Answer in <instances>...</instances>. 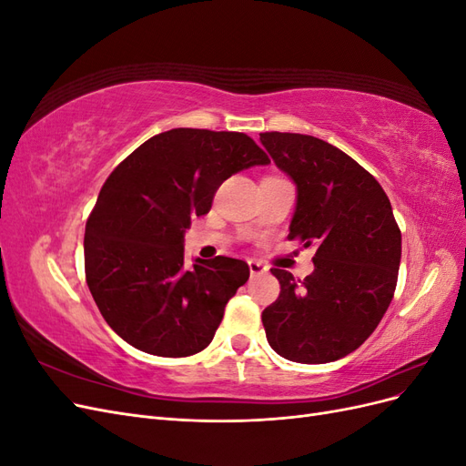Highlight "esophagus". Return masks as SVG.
I'll list each match as a JSON object with an SVG mask.
<instances>
[{
	"instance_id": "34e87169",
	"label": "esophagus",
	"mask_w": 466,
	"mask_h": 466,
	"mask_svg": "<svg viewBox=\"0 0 466 466\" xmlns=\"http://www.w3.org/2000/svg\"><path fill=\"white\" fill-rule=\"evenodd\" d=\"M248 270H250V276H260L266 272V266L258 260H248Z\"/></svg>"
}]
</instances>
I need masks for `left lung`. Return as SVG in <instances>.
I'll return each instance as SVG.
<instances>
[{"label": "left lung", "instance_id": "1", "mask_svg": "<svg viewBox=\"0 0 466 466\" xmlns=\"http://www.w3.org/2000/svg\"><path fill=\"white\" fill-rule=\"evenodd\" d=\"M260 142L298 185L288 238L315 247L303 281L272 268L278 299L262 311L268 344L298 363H329L358 350L397 289L400 229L371 173L313 136L264 132Z\"/></svg>", "mask_w": 466, "mask_h": 466}]
</instances>
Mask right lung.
<instances>
[{"label":"right lung","mask_w":466,"mask_h":466,"mask_svg":"<svg viewBox=\"0 0 466 466\" xmlns=\"http://www.w3.org/2000/svg\"><path fill=\"white\" fill-rule=\"evenodd\" d=\"M241 132L175 128L149 137L98 192L86 225V279L108 327L130 346L187 358L209 346L248 264L196 258L185 268V231L206 216L223 180L268 165Z\"/></svg>","instance_id":"obj_1"}]
</instances>
